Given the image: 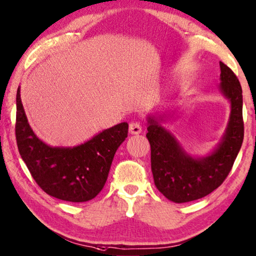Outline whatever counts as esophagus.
Masks as SVG:
<instances>
[{"instance_id": "esophagus-1", "label": "esophagus", "mask_w": 256, "mask_h": 256, "mask_svg": "<svg viewBox=\"0 0 256 256\" xmlns=\"http://www.w3.org/2000/svg\"><path fill=\"white\" fill-rule=\"evenodd\" d=\"M128 131L131 134H140L142 132V128H141V124L139 122H132L128 126Z\"/></svg>"}]
</instances>
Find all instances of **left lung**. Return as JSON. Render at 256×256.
Instances as JSON below:
<instances>
[{
  "label": "left lung",
  "instance_id": "1",
  "mask_svg": "<svg viewBox=\"0 0 256 256\" xmlns=\"http://www.w3.org/2000/svg\"><path fill=\"white\" fill-rule=\"evenodd\" d=\"M218 90L230 102L226 132L208 155L192 156L176 136L160 123L164 115H148V133L152 148V171L157 189L171 202H188L214 192L228 176L244 139L242 91L237 76L220 62Z\"/></svg>",
  "mask_w": 256,
  "mask_h": 256
}]
</instances>
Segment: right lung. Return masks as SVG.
<instances>
[{"label":"right lung","instance_id":"add662e5","mask_svg":"<svg viewBox=\"0 0 256 256\" xmlns=\"http://www.w3.org/2000/svg\"><path fill=\"white\" fill-rule=\"evenodd\" d=\"M16 139L22 160L40 188L58 200L83 202L102 190L116 150L128 136L126 122L74 147H52L38 139L28 123L17 90Z\"/></svg>","mask_w":256,"mask_h":256}]
</instances>
